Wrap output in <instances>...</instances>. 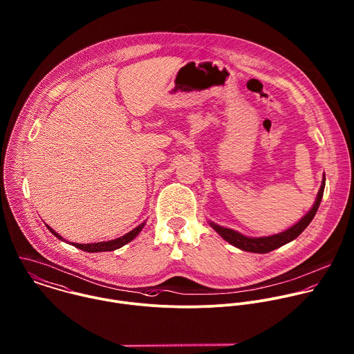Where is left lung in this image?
Returning a JSON list of instances; mask_svg holds the SVG:
<instances>
[{
	"label": "left lung",
	"instance_id": "8db88e82",
	"mask_svg": "<svg viewBox=\"0 0 354 354\" xmlns=\"http://www.w3.org/2000/svg\"><path fill=\"white\" fill-rule=\"evenodd\" d=\"M324 185H326V176L323 178L322 187L319 190L317 200H316L313 208L306 213L295 225H292L291 228L283 231L281 234L266 236V238H248V236H243L242 234H239V232H236L234 230L220 227V225L214 224L212 221H211V225L220 234V236L223 239H225L231 245H234V246H236V248H239V249H242L245 252L268 253V252H271L274 249L281 248L284 243H288L290 241L295 239L309 225V223L312 221V218L315 217V214H316L317 209H319V205H320V201H322V197H323V192H324Z\"/></svg>",
	"mask_w": 354,
	"mask_h": 354
}]
</instances>
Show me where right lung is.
I'll return each mask as SVG.
<instances>
[{"instance_id": "right-lung-1", "label": "right lung", "mask_w": 354, "mask_h": 354, "mask_svg": "<svg viewBox=\"0 0 354 354\" xmlns=\"http://www.w3.org/2000/svg\"><path fill=\"white\" fill-rule=\"evenodd\" d=\"M143 225H145V223L141 224V225H138L137 228H134L133 231H130L129 234H126V235H123V236H120V238H118V239H113V241H108V242H98V243H84V245H82V243H72V245H73L75 248H77V249H80V250H84V252H88V253L111 252V250L119 249V248H122L123 245H126V243L131 242V241H133V239L140 234V231L143 228ZM46 227H48V228H49V231H50L53 235H56L59 239L66 241V239H63V236H60L56 231H53L49 225H46Z\"/></svg>"}]
</instances>
